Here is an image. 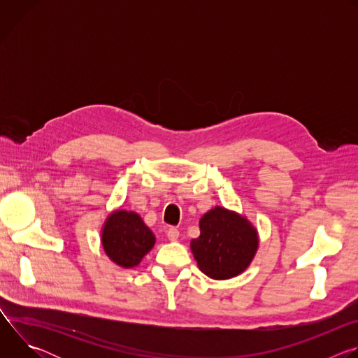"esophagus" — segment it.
Returning a JSON list of instances; mask_svg holds the SVG:
<instances>
[{
	"label": "esophagus",
	"instance_id": "obj_1",
	"mask_svg": "<svg viewBox=\"0 0 358 358\" xmlns=\"http://www.w3.org/2000/svg\"><path fill=\"white\" fill-rule=\"evenodd\" d=\"M178 236H180V231H178L177 228H170V229L167 231V238H169L170 241H177Z\"/></svg>",
	"mask_w": 358,
	"mask_h": 358
}]
</instances>
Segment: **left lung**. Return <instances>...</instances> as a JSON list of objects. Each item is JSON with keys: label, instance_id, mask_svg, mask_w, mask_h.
Returning <instances> with one entry per match:
<instances>
[{"label": "left lung", "instance_id": "obj_1", "mask_svg": "<svg viewBox=\"0 0 358 358\" xmlns=\"http://www.w3.org/2000/svg\"><path fill=\"white\" fill-rule=\"evenodd\" d=\"M199 236L191 241L198 268L222 280L242 273L258 249V232L236 213L215 207L199 220Z\"/></svg>", "mask_w": 358, "mask_h": 358}]
</instances>
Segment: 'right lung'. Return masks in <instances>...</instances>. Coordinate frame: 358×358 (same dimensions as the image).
Returning <instances> with one entry per match:
<instances>
[{
    "label": "right lung",
    "instance_id": "add662e5",
    "mask_svg": "<svg viewBox=\"0 0 358 358\" xmlns=\"http://www.w3.org/2000/svg\"><path fill=\"white\" fill-rule=\"evenodd\" d=\"M155 242L156 236L131 211L110 214L101 232V243L106 255L123 268L137 266L144 255L155 246Z\"/></svg>",
    "mask_w": 358,
    "mask_h": 358
}]
</instances>
